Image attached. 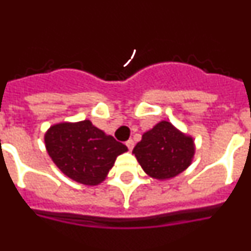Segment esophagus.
<instances>
[{"instance_id":"esophagus-1","label":"esophagus","mask_w":251,"mask_h":251,"mask_svg":"<svg viewBox=\"0 0 251 251\" xmlns=\"http://www.w3.org/2000/svg\"><path fill=\"white\" fill-rule=\"evenodd\" d=\"M126 146L128 147V150L132 151L133 147H134V142H133V139H128V141L126 142Z\"/></svg>"}]
</instances>
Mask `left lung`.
<instances>
[{
	"mask_svg": "<svg viewBox=\"0 0 251 251\" xmlns=\"http://www.w3.org/2000/svg\"><path fill=\"white\" fill-rule=\"evenodd\" d=\"M133 153L151 177L172 178L191 165L195 154L194 139L176 129L170 122L163 121L142 136Z\"/></svg>",
	"mask_w": 251,
	"mask_h": 251,
	"instance_id": "1",
	"label": "left lung"
}]
</instances>
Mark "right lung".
<instances>
[{
	"label": "right lung",
	"instance_id": "add662e5",
	"mask_svg": "<svg viewBox=\"0 0 251 251\" xmlns=\"http://www.w3.org/2000/svg\"><path fill=\"white\" fill-rule=\"evenodd\" d=\"M49 156L59 170L83 185H98L115 158L128 148L94 127L90 121L55 124L45 134Z\"/></svg>",
	"mask_w": 251,
	"mask_h": 251
}]
</instances>
